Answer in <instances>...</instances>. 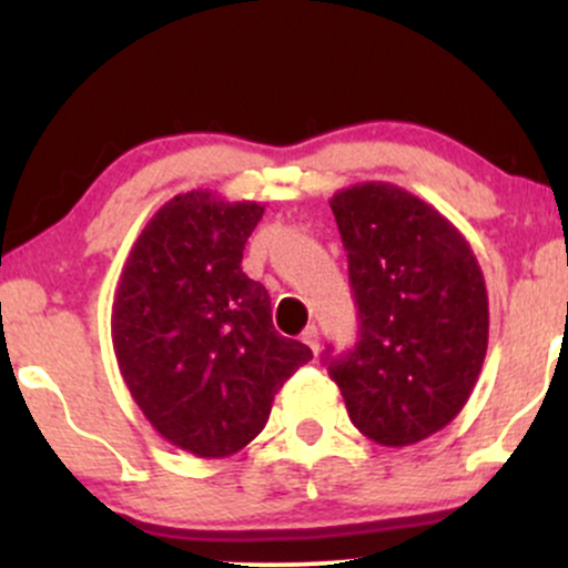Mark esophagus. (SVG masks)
<instances>
[{"instance_id": "obj_1", "label": "esophagus", "mask_w": 568, "mask_h": 568, "mask_svg": "<svg viewBox=\"0 0 568 568\" xmlns=\"http://www.w3.org/2000/svg\"><path fill=\"white\" fill-rule=\"evenodd\" d=\"M302 342L317 355V349H321V334H317L315 325H306V328L302 331Z\"/></svg>"}]
</instances>
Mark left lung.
<instances>
[{"mask_svg": "<svg viewBox=\"0 0 568 568\" xmlns=\"http://www.w3.org/2000/svg\"><path fill=\"white\" fill-rule=\"evenodd\" d=\"M349 262L357 342L325 349L352 425L410 446L465 408L488 344V296L470 243L433 205L393 184L331 200Z\"/></svg>", "mask_w": 568, "mask_h": 568, "instance_id": "8db88e82", "label": "left lung"}]
</instances>
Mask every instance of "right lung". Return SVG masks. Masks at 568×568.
Wrapping results in <instances>:
<instances>
[{
  "instance_id": "obj_1",
  "label": "right lung",
  "mask_w": 568,
  "mask_h": 568,
  "mask_svg": "<svg viewBox=\"0 0 568 568\" xmlns=\"http://www.w3.org/2000/svg\"><path fill=\"white\" fill-rule=\"evenodd\" d=\"M262 216L258 202L207 189L175 194L143 226L114 293L130 395L162 438L202 459L256 438L277 389L312 361L306 344L277 334L270 293L240 266Z\"/></svg>"
}]
</instances>
